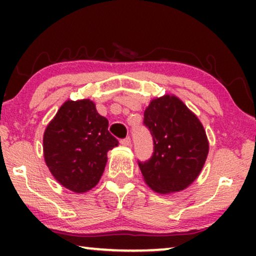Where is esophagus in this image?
Here are the masks:
<instances>
[{"label": "esophagus", "mask_w": 256, "mask_h": 256, "mask_svg": "<svg viewBox=\"0 0 256 256\" xmlns=\"http://www.w3.org/2000/svg\"><path fill=\"white\" fill-rule=\"evenodd\" d=\"M120 143L122 146H129L132 144V138H129V136H127V138H122L121 141H120Z\"/></svg>", "instance_id": "obj_1"}]
</instances>
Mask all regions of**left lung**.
Listing matches in <instances>:
<instances>
[{
    "label": "left lung",
    "mask_w": 256,
    "mask_h": 256,
    "mask_svg": "<svg viewBox=\"0 0 256 256\" xmlns=\"http://www.w3.org/2000/svg\"><path fill=\"white\" fill-rule=\"evenodd\" d=\"M154 152L138 166L146 183L160 194L188 188L204 166L208 154L206 132L198 118L174 96L152 100L144 110Z\"/></svg>",
    "instance_id": "left-lung-1"
}]
</instances>
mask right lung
Segmentation results:
<instances>
[{
    "instance_id": "1",
    "label": "right lung",
    "mask_w": 256,
    "mask_h": 256,
    "mask_svg": "<svg viewBox=\"0 0 256 256\" xmlns=\"http://www.w3.org/2000/svg\"><path fill=\"white\" fill-rule=\"evenodd\" d=\"M44 158L54 177L68 190L82 194L96 186L107 152L118 144L108 120L90 100L66 101L45 129Z\"/></svg>"
}]
</instances>
